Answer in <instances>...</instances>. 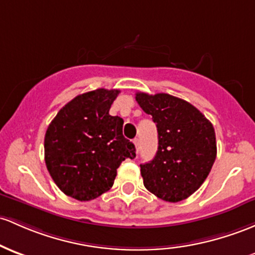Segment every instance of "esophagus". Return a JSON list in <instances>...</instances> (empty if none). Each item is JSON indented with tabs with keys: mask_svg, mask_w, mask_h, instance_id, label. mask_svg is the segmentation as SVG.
I'll list each match as a JSON object with an SVG mask.
<instances>
[{
	"mask_svg": "<svg viewBox=\"0 0 255 255\" xmlns=\"http://www.w3.org/2000/svg\"><path fill=\"white\" fill-rule=\"evenodd\" d=\"M134 145H135V149L139 150V146H140V139L139 138L134 139Z\"/></svg>",
	"mask_w": 255,
	"mask_h": 255,
	"instance_id": "1",
	"label": "esophagus"
}]
</instances>
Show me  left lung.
<instances>
[{
	"instance_id": "left-lung-1",
	"label": "left lung",
	"mask_w": 255,
	"mask_h": 255,
	"mask_svg": "<svg viewBox=\"0 0 255 255\" xmlns=\"http://www.w3.org/2000/svg\"><path fill=\"white\" fill-rule=\"evenodd\" d=\"M135 99L158 132L155 157L140 164L144 186L167 202L185 200L202 185L217 157L213 125L194 105L170 94L138 92Z\"/></svg>"
}]
</instances>
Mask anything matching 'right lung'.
<instances>
[{"instance_id":"right-lung-1","label":"right lung","mask_w":255,"mask_h":255,"mask_svg":"<svg viewBox=\"0 0 255 255\" xmlns=\"http://www.w3.org/2000/svg\"><path fill=\"white\" fill-rule=\"evenodd\" d=\"M119 89L80 94L60 109L44 135V161L57 186L78 201H91L114 185L117 168L135 157L122 134L123 120L109 115Z\"/></svg>"}]
</instances>
